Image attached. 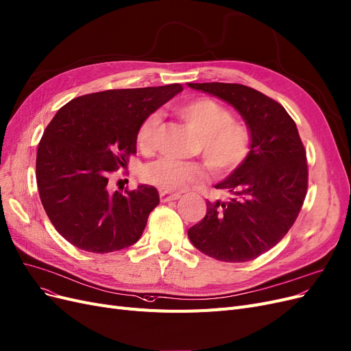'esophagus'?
Segmentation results:
<instances>
[{
    "label": "esophagus",
    "instance_id": "esophagus-1",
    "mask_svg": "<svg viewBox=\"0 0 351 351\" xmlns=\"http://www.w3.org/2000/svg\"><path fill=\"white\" fill-rule=\"evenodd\" d=\"M160 197H161V202H170V200H177L181 197L180 193H170V191H165V190H161L160 191Z\"/></svg>",
    "mask_w": 351,
    "mask_h": 351
}]
</instances>
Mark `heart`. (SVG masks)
<instances>
[{
    "label": "heart",
    "mask_w": 351,
    "mask_h": 351,
    "mask_svg": "<svg viewBox=\"0 0 351 351\" xmlns=\"http://www.w3.org/2000/svg\"><path fill=\"white\" fill-rule=\"evenodd\" d=\"M177 113L199 135L196 151L200 152L210 170L216 174H229L243 165L251 154L252 138L250 129L232 122V113L217 101L206 97L193 99L177 106ZM160 116L151 113L142 120L136 132V143L143 151L154 145ZM206 176L202 164L160 158L143 167L142 178L162 190L180 191L196 184Z\"/></svg>",
    "instance_id": "b5f03b06"
}]
</instances>
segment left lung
Wrapping results in <instances>:
<instances>
[{"instance_id":"obj_1","label":"left lung","mask_w":351,"mask_h":351,"mask_svg":"<svg viewBox=\"0 0 351 351\" xmlns=\"http://www.w3.org/2000/svg\"><path fill=\"white\" fill-rule=\"evenodd\" d=\"M187 86L231 104L252 138L248 160L215 186L231 196L226 202L206 200V216L189 229V238L219 261L254 260L287 234L306 196V152L296 123L282 104L247 86Z\"/></svg>"}]
</instances>
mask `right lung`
<instances>
[{
  "mask_svg": "<svg viewBox=\"0 0 351 351\" xmlns=\"http://www.w3.org/2000/svg\"><path fill=\"white\" fill-rule=\"evenodd\" d=\"M180 91L181 84L106 90L59 108L39 143L36 180L47 217L68 243L103 254L141 238L158 191L141 184L112 193L108 176L136 154L142 120Z\"/></svg>",
  "mask_w": 351,
  "mask_h": 351,
  "instance_id": "obj_1",
  "label": "right lung"
}]
</instances>
